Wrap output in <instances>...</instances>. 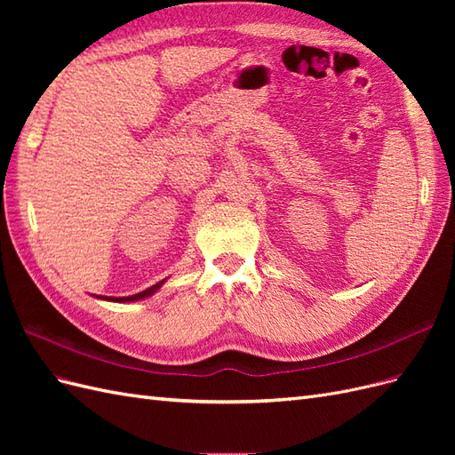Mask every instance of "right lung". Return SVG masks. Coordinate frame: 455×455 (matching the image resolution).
<instances>
[{
    "mask_svg": "<svg viewBox=\"0 0 455 455\" xmlns=\"http://www.w3.org/2000/svg\"><path fill=\"white\" fill-rule=\"evenodd\" d=\"M167 281V279H163L161 283H157V284H154V286H149V288H146V291H142V292H139V294H132V296H119V298H116V296H94V298H99V299H104V301H116V304H129V301H139V299H144V298H149V296H154L159 288L163 286V283Z\"/></svg>",
    "mask_w": 455,
    "mask_h": 455,
    "instance_id": "right-lung-1",
    "label": "right lung"
}]
</instances>
